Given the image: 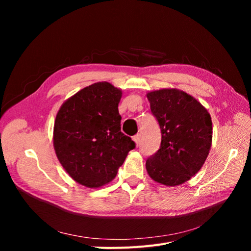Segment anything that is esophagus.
<instances>
[{
	"mask_svg": "<svg viewBox=\"0 0 251 251\" xmlns=\"http://www.w3.org/2000/svg\"><path fill=\"white\" fill-rule=\"evenodd\" d=\"M140 137H141L140 134L135 135L134 137H133V139H134V141H135V143H136V146H137V147L140 144Z\"/></svg>",
	"mask_w": 251,
	"mask_h": 251,
	"instance_id": "obj_1",
	"label": "esophagus"
}]
</instances>
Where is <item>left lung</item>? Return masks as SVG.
Returning <instances> with one entry per match:
<instances>
[{"label": "left lung", "mask_w": 251, "mask_h": 251, "mask_svg": "<svg viewBox=\"0 0 251 251\" xmlns=\"http://www.w3.org/2000/svg\"><path fill=\"white\" fill-rule=\"evenodd\" d=\"M147 97L161 130L160 149L147 160V172L160 184H183L201 170L209 154L211 117L200 101L179 89L151 91Z\"/></svg>", "instance_id": "left-lung-1"}]
</instances>
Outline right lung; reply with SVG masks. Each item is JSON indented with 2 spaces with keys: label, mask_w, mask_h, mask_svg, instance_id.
Listing matches in <instances>:
<instances>
[{
  "label": "right lung",
  "mask_w": 251,
  "mask_h": 251,
  "mask_svg": "<svg viewBox=\"0 0 251 251\" xmlns=\"http://www.w3.org/2000/svg\"><path fill=\"white\" fill-rule=\"evenodd\" d=\"M121 96L123 91L112 83L95 82L68 98L56 114L55 154L69 176L83 186L108 184L135 148L120 131Z\"/></svg>",
  "instance_id": "obj_1"
}]
</instances>
